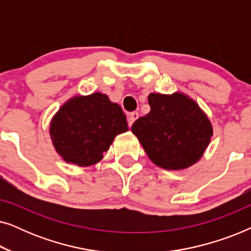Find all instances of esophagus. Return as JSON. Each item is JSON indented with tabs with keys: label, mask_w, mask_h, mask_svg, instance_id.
Returning <instances> with one entry per match:
<instances>
[{
	"label": "esophagus",
	"mask_w": 251,
	"mask_h": 251,
	"mask_svg": "<svg viewBox=\"0 0 251 251\" xmlns=\"http://www.w3.org/2000/svg\"><path fill=\"white\" fill-rule=\"evenodd\" d=\"M139 118V114H138V112H132V113H130V114L128 115V123H129V126H132V123L136 121L137 119Z\"/></svg>",
	"instance_id": "esophagus-1"
}]
</instances>
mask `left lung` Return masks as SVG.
Wrapping results in <instances>:
<instances>
[{"mask_svg":"<svg viewBox=\"0 0 251 251\" xmlns=\"http://www.w3.org/2000/svg\"><path fill=\"white\" fill-rule=\"evenodd\" d=\"M150 113L136 120L131 131L151 161L166 170L193 166L210 143V120L197 102L181 92L150 94Z\"/></svg>","mask_w":251,"mask_h":251,"instance_id":"8db88e82","label":"left lung"}]
</instances>
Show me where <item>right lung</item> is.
Here are the masks:
<instances>
[{
    "mask_svg": "<svg viewBox=\"0 0 251 251\" xmlns=\"http://www.w3.org/2000/svg\"><path fill=\"white\" fill-rule=\"evenodd\" d=\"M128 130L120 105L100 92L71 98L50 123L54 150L65 162L78 167L98 163L115 136Z\"/></svg>",
    "mask_w": 251,
    "mask_h": 251,
    "instance_id": "add662e5",
    "label": "right lung"
}]
</instances>
